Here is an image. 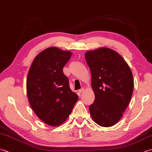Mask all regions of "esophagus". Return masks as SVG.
<instances>
[{
	"label": "esophagus",
	"mask_w": 152,
	"mask_h": 152,
	"mask_svg": "<svg viewBox=\"0 0 152 152\" xmlns=\"http://www.w3.org/2000/svg\"><path fill=\"white\" fill-rule=\"evenodd\" d=\"M84 91V88H81L80 90H79V92L80 93H82V92Z\"/></svg>",
	"instance_id": "esophagus-1"
}]
</instances>
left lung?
<instances>
[{
    "label": "left lung",
    "mask_w": 152,
    "mask_h": 152,
    "mask_svg": "<svg viewBox=\"0 0 152 152\" xmlns=\"http://www.w3.org/2000/svg\"><path fill=\"white\" fill-rule=\"evenodd\" d=\"M91 71L95 101L90 105V115L101 126H113L123 117L131 99L134 80L131 70L115 50L99 48L86 53Z\"/></svg>",
    "instance_id": "8db88e82"
}]
</instances>
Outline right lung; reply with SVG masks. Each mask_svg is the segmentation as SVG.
<instances>
[{"mask_svg": "<svg viewBox=\"0 0 152 152\" xmlns=\"http://www.w3.org/2000/svg\"><path fill=\"white\" fill-rule=\"evenodd\" d=\"M71 55L57 47L47 48L34 58L28 74L26 88L31 107L50 126L64 123L78 99L62 70Z\"/></svg>", "mask_w": 152, "mask_h": 152, "instance_id": "1", "label": "right lung"}]
</instances>
